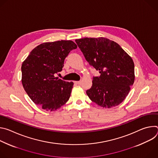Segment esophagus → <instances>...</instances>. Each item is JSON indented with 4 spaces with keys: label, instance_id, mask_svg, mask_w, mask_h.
<instances>
[{
    "label": "esophagus",
    "instance_id": "obj_1",
    "mask_svg": "<svg viewBox=\"0 0 158 158\" xmlns=\"http://www.w3.org/2000/svg\"><path fill=\"white\" fill-rule=\"evenodd\" d=\"M74 82H75V84H81V81H75Z\"/></svg>",
    "mask_w": 158,
    "mask_h": 158
}]
</instances>
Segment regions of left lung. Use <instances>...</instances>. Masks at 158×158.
Masks as SVG:
<instances>
[{"mask_svg":"<svg viewBox=\"0 0 158 158\" xmlns=\"http://www.w3.org/2000/svg\"><path fill=\"white\" fill-rule=\"evenodd\" d=\"M85 60L99 71L86 93L89 99L105 108L115 107L127 96L134 81L132 58L116 42L104 37L75 40Z\"/></svg>","mask_w":158,"mask_h":158,"instance_id":"obj_1","label":"left lung"}]
</instances>
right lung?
Returning a JSON list of instances; mask_svg holds the SVG:
<instances>
[{"instance_id": "add662e5", "label": "right lung", "mask_w": 158, "mask_h": 158, "mask_svg": "<svg viewBox=\"0 0 158 158\" xmlns=\"http://www.w3.org/2000/svg\"><path fill=\"white\" fill-rule=\"evenodd\" d=\"M77 48L72 40L45 42L35 48L21 67L24 89L37 105L56 110L69 100L74 83L55 75L62 70L64 59Z\"/></svg>"}]
</instances>
